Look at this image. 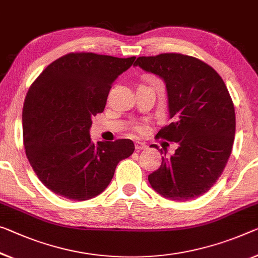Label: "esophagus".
Masks as SVG:
<instances>
[{"label": "esophagus", "mask_w": 258, "mask_h": 258, "mask_svg": "<svg viewBox=\"0 0 258 258\" xmlns=\"http://www.w3.org/2000/svg\"><path fill=\"white\" fill-rule=\"evenodd\" d=\"M135 149H136L137 151H142V150L146 149V144H145V143H142V142H136V143H135Z\"/></svg>", "instance_id": "esophagus-1"}]
</instances>
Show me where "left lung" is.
Here are the masks:
<instances>
[{"label": "left lung", "mask_w": 258, "mask_h": 258, "mask_svg": "<svg viewBox=\"0 0 258 258\" xmlns=\"http://www.w3.org/2000/svg\"><path fill=\"white\" fill-rule=\"evenodd\" d=\"M134 66L164 81L172 122L157 137L177 143L149 175L150 184L172 201L202 196L223 173L235 136L234 105L223 78L203 61L175 53L138 57Z\"/></svg>", "instance_id": "8db88e82"}]
</instances>
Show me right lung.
<instances>
[{
  "instance_id": "obj_1",
  "label": "right lung",
  "mask_w": 258,
  "mask_h": 258,
  "mask_svg": "<svg viewBox=\"0 0 258 258\" xmlns=\"http://www.w3.org/2000/svg\"><path fill=\"white\" fill-rule=\"evenodd\" d=\"M135 56L70 53L47 67L31 85L23 107V136L31 166L51 191L86 201L108 187L133 141L91 140L92 116L105 109L115 79Z\"/></svg>"
}]
</instances>
